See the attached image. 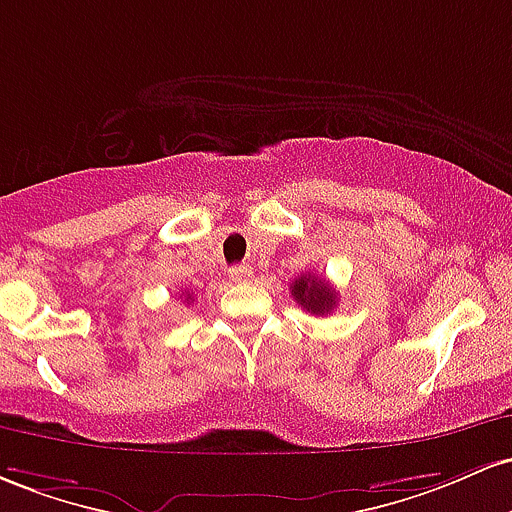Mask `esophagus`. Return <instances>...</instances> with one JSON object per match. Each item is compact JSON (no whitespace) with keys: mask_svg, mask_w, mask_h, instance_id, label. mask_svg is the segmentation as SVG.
<instances>
[{"mask_svg":"<svg viewBox=\"0 0 512 512\" xmlns=\"http://www.w3.org/2000/svg\"><path fill=\"white\" fill-rule=\"evenodd\" d=\"M251 273L249 268H244V266H237V268H229V278L234 280V283H249L251 280Z\"/></svg>","mask_w":512,"mask_h":512,"instance_id":"34e87169","label":"esophagus"}]
</instances>
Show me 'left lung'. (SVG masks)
<instances>
[{"mask_svg": "<svg viewBox=\"0 0 512 512\" xmlns=\"http://www.w3.org/2000/svg\"><path fill=\"white\" fill-rule=\"evenodd\" d=\"M290 292L295 302L312 314H329L338 302V292L319 275H300L290 285Z\"/></svg>", "mask_w": 512, "mask_h": 512, "instance_id": "obj_1", "label": "left lung"}]
</instances>
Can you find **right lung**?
I'll use <instances>...</instances> for the list:
<instances>
[{"mask_svg":"<svg viewBox=\"0 0 512 512\" xmlns=\"http://www.w3.org/2000/svg\"><path fill=\"white\" fill-rule=\"evenodd\" d=\"M186 300H191V297H186Z\"/></svg>","mask_w":512,"mask_h":512,"instance_id":"obj_1","label":"right lung"}]
</instances>
